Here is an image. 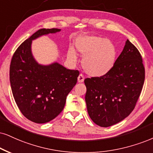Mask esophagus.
<instances>
[{"instance_id": "34e87169", "label": "esophagus", "mask_w": 153, "mask_h": 153, "mask_svg": "<svg viewBox=\"0 0 153 153\" xmlns=\"http://www.w3.org/2000/svg\"><path fill=\"white\" fill-rule=\"evenodd\" d=\"M84 75L81 74L79 75V76H78V82L79 83H82L83 82H84Z\"/></svg>"}]
</instances>
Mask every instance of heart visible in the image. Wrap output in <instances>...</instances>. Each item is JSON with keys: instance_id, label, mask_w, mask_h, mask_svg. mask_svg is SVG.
Masks as SVG:
<instances>
[{"instance_id": "heart-1", "label": "heart", "mask_w": 153, "mask_h": 153, "mask_svg": "<svg viewBox=\"0 0 153 153\" xmlns=\"http://www.w3.org/2000/svg\"><path fill=\"white\" fill-rule=\"evenodd\" d=\"M75 47L81 55L84 56L82 67L89 76H103L116 63L117 49L110 39L96 35H84L76 39ZM67 54L71 61L76 62V54L73 49H69Z\"/></svg>"}]
</instances>
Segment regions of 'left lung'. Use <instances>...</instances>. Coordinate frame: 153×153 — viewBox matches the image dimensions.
I'll return each instance as SVG.
<instances>
[{
	"label": "left lung",
	"mask_w": 153,
	"mask_h": 153,
	"mask_svg": "<svg viewBox=\"0 0 153 153\" xmlns=\"http://www.w3.org/2000/svg\"><path fill=\"white\" fill-rule=\"evenodd\" d=\"M144 81L142 56L127 39L108 73L84 80L85 101L91 119L97 125L105 128L125 119L135 108Z\"/></svg>",
	"instance_id": "obj_1"
}]
</instances>
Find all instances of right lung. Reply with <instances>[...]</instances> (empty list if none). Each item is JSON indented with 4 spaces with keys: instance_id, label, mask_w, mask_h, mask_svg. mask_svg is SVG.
<instances>
[{
    "instance_id": "add662e5",
    "label": "right lung",
    "mask_w": 153,
    "mask_h": 153,
    "mask_svg": "<svg viewBox=\"0 0 153 153\" xmlns=\"http://www.w3.org/2000/svg\"><path fill=\"white\" fill-rule=\"evenodd\" d=\"M60 30H39L18 47L11 59L10 82L13 97L23 116L36 123L50 122L62 112L68 94L79 75L78 70L67 69L57 62L39 65L32 54V41Z\"/></svg>"
}]
</instances>
